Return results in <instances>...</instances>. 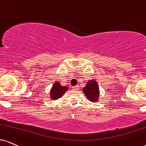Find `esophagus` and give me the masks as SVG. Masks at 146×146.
Listing matches in <instances>:
<instances>
[{"mask_svg":"<svg viewBox=\"0 0 146 146\" xmlns=\"http://www.w3.org/2000/svg\"><path fill=\"white\" fill-rule=\"evenodd\" d=\"M73 90H79V86H73Z\"/></svg>","mask_w":146,"mask_h":146,"instance_id":"esophagus-1","label":"esophagus"}]
</instances>
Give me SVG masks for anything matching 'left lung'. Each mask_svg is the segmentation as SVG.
Masks as SVG:
<instances>
[{
	"label": "left lung",
	"instance_id": "1",
	"mask_svg": "<svg viewBox=\"0 0 146 146\" xmlns=\"http://www.w3.org/2000/svg\"><path fill=\"white\" fill-rule=\"evenodd\" d=\"M83 92L88 99L92 102H96L99 100V87L95 79L88 81L85 88H83Z\"/></svg>",
	"mask_w": 146,
	"mask_h": 146
}]
</instances>
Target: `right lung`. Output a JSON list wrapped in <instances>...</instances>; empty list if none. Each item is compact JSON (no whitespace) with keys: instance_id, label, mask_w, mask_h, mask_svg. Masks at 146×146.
Segmentation results:
<instances>
[{"instance_id":"right-lung-1","label":"right lung","mask_w":146,"mask_h":146,"mask_svg":"<svg viewBox=\"0 0 146 146\" xmlns=\"http://www.w3.org/2000/svg\"><path fill=\"white\" fill-rule=\"evenodd\" d=\"M69 88L67 86H62L60 85L59 82H56L54 83L52 87L50 90V98L53 100H58L60 97L62 96V95L67 91Z\"/></svg>"}]
</instances>
